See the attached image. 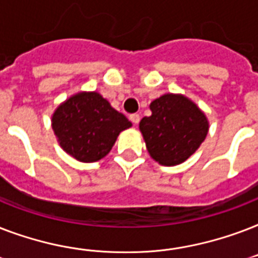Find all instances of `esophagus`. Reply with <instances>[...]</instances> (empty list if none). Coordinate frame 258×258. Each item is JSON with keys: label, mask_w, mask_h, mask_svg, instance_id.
<instances>
[{"label": "esophagus", "mask_w": 258, "mask_h": 258, "mask_svg": "<svg viewBox=\"0 0 258 258\" xmlns=\"http://www.w3.org/2000/svg\"><path fill=\"white\" fill-rule=\"evenodd\" d=\"M130 120L133 121L134 124L137 125L138 123H139V120H141V116H139L138 113H133V115H130Z\"/></svg>", "instance_id": "esophagus-1"}]
</instances>
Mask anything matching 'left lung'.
Returning <instances> with one entry per match:
<instances>
[{
  "label": "left lung",
  "instance_id": "obj_1",
  "mask_svg": "<svg viewBox=\"0 0 258 258\" xmlns=\"http://www.w3.org/2000/svg\"><path fill=\"white\" fill-rule=\"evenodd\" d=\"M151 115L139 123L150 157L162 166L183 163L200 149L209 133L205 112L180 93H165L151 101Z\"/></svg>",
  "mask_w": 258,
  "mask_h": 258
}]
</instances>
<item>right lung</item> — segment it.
Masks as SVG:
<instances>
[{"label":"right lung","instance_id":"1","mask_svg":"<svg viewBox=\"0 0 258 258\" xmlns=\"http://www.w3.org/2000/svg\"><path fill=\"white\" fill-rule=\"evenodd\" d=\"M131 125L133 123L96 91L75 93L52 115V128L60 147L83 163L103 159L119 134Z\"/></svg>","mask_w":258,"mask_h":258}]
</instances>
